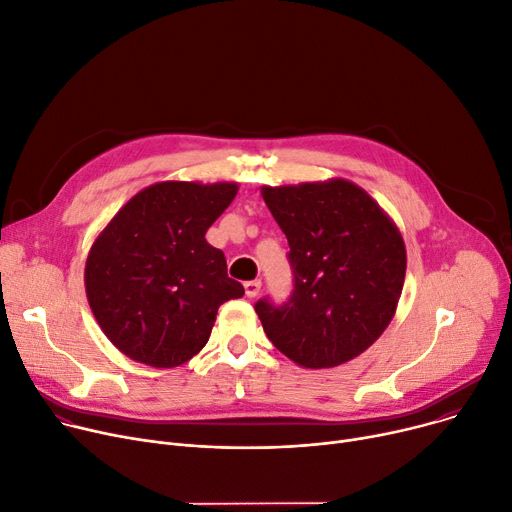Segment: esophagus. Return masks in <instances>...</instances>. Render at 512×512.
<instances>
[{
    "label": "esophagus",
    "instance_id": "esophagus-1",
    "mask_svg": "<svg viewBox=\"0 0 512 512\" xmlns=\"http://www.w3.org/2000/svg\"><path fill=\"white\" fill-rule=\"evenodd\" d=\"M259 292H261V282H259V280H251V282L245 284V294H247L249 298L259 296Z\"/></svg>",
    "mask_w": 512,
    "mask_h": 512
}]
</instances>
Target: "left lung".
I'll use <instances>...</instances> for the list:
<instances>
[{
  "instance_id": "left-lung-1",
  "label": "left lung",
  "mask_w": 512,
  "mask_h": 512,
  "mask_svg": "<svg viewBox=\"0 0 512 512\" xmlns=\"http://www.w3.org/2000/svg\"><path fill=\"white\" fill-rule=\"evenodd\" d=\"M290 245L288 302L259 300L263 331L302 368H333L368 350L389 327L405 280L397 224L346 179L261 187Z\"/></svg>"
}]
</instances>
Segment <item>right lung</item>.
Instances as JSON below:
<instances>
[{"mask_svg": "<svg viewBox=\"0 0 512 512\" xmlns=\"http://www.w3.org/2000/svg\"><path fill=\"white\" fill-rule=\"evenodd\" d=\"M238 183L162 181L135 193L90 247L84 286L102 333L127 358L175 368L208 344L220 304L245 288L206 241Z\"/></svg>", "mask_w": 512, "mask_h": 512, "instance_id": "right-lung-1", "label": "right lung"}]
</instances>
